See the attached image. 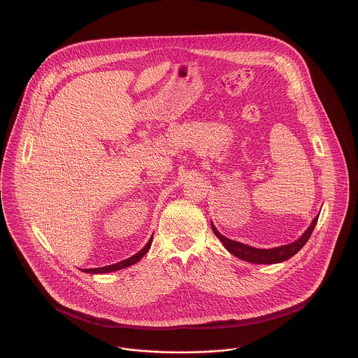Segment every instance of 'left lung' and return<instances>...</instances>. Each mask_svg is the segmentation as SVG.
I'll list each match as a JSON object with an SVG mask.
<instances>
[{
  "instance_id": "left-lung-1",
  "label": "left lung",
  "mask_w": 358,
  "mask_h": 358,
  "mask_svg": "<svg viewBox=\"0 0 358 358\" xmlns=\"http://www.w3.org/2000/svg\"><path fill=\"white\" fill-rule=\"evenodd\" d=\"M318 216H315V219L313 220L311 225L307 228L306 232L301 238H298L296 241L289 243L287 245H280V247H276V248H271V250H259V248H255V247H250L247 244H243V243H238V241H235V240L227 238L225 236H222V234L216 229L213 222L210 225H212L213 234L222 240L224 247L232 255L236 256V257L244 260V262L256 263V264H273V263H280V262L287 260L291 256L295 255L306 244L307 240L310 238L313 231H314L315 224L318 222Z\"/></svg>"
}]
</instances>
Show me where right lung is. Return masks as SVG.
I'll list each match as a JSON object with an SVG mask.
<instances>
[{"label": "right lung", "instance_id": "add662e5", "mask_svg": "<svg viewBox=\"0 0 358 358\" xmlns=\"http://www.w3.org/2000/svg\"><path fill=\"white\" fill-rule=\"evenodd\" d=\"M152 240H153V236L150 238V240L148 241V244H146L138 254L131 256V257H129V259H126V260H122L120 263H115V264H111V266L99 267V268H85V270H82V271L90 273H113V271H118V270H122V268H126V267H129V266L136 263L138 260H141L142 256L145 255V254L149 251V248H150V245H152Z\"/></svg>", "mask_w": 358, "mask_h": 358}]
</instances>
